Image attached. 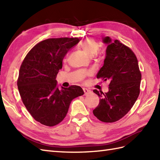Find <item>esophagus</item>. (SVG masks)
Listing matches in <instances>:
<instances>
[{"mask_svg":"<svg viewBox=\"0 0 160 160\" xmlns=\"http://www.w3.org/2000/svg\"><path fill=\"white\" fill-rule=\"evenodd\" d=\"M83 91H84V96H87V95H89L91 93V91L89 89H83Z\"/></svg>","mask_w":160,"mask_h":160,"instance_id":"34e87169","label":"esophagus"}]
</instances>
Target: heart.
<instances>
[{"label": "heart", "instance_id": "1", "mask_svg": "<svg viewBox=\"0 0 160 160\" xmlns=\"http://www.w3.org/2000/svg\"><path fill=\"white\" fill-rule=\"evenodd\" d=\"M81 47H82L84 52L88 56L90 57H93L96 55L98 52V50H99L100 45L95 40L89 38L85 40L82 42V44H81Z\"/></svg>", "mask_w": 160, "mask_h": 160}]
</instances>
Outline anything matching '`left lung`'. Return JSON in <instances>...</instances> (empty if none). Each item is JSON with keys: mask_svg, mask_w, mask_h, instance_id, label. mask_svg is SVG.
<instances>
[{"mask_svg": "<svg viewBox=\"0 0 160 160\" xmlns=\"http://www.w3.org/2000/svg\"><path fill=\"white\" fill-rule=\"evenodd\" d=\"M102 42L107 45L106 56L96 77L110 84L107 93L93 90L100 99L93 113L102 122H114L124 117L137 100L142 76L131 49L108 36L103 38Z\"/></svg>", "mask_w": 160, "mask_h": 160, "instance_id": "obj_1", "label": "left lung"}]
</instances>
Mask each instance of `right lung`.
<instances>
[{"instance_id": "1", "label": "right lung", "mask_w": 160, "mask_h": 160, "mask_svg": "<svg viewBox=\"0 0 160 160\" xmlns=\"http://www.w3.org/2000/svg\"><path fill=\"white\" fill-rule=\"evenodd\" d=\"M78 38H49L36 45L20 66L18 91L29 113L42 124L53 127L63 120L74 98L82 96L79 86L59 89L56 80L67 52Z\"/></svg>"}]
</instances>
